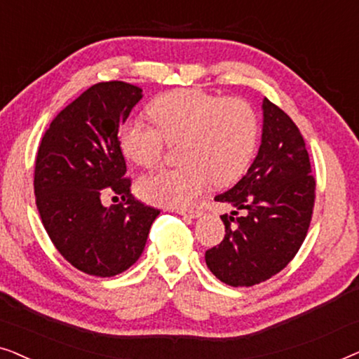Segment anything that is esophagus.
Masks as SVG:
<instances>
[{"label": "esophagus", "instance_id": "esophagus-1", "mask_svg": "<svg viewBox=\"0 0 359 359\" xmlns=\"http://www.w3.org/2000/svg\"><path fill=\"white\" fill-rule=\"evenodd\" d=\"M180 215H184V217H189V219H198L203 215V210L201 209H180L176 210Z\"/></svg>", "mask_w": 359, "mask_h": 359}]
</instances>
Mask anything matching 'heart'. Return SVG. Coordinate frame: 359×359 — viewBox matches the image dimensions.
<instances>
[{
	"mask_svg": "<svg viewBox=\"0 0 359 359\" xmlns=\"http://www.w3.org/2000/svg\"><path fill=\"white\" fill-rule=\"evenodd\" d=\"M155 127L127 121L121 149L134 163L151 168L163 156L165 144H180L178 168L160 170L139 181V193L151 204L186 208L209 184L224 186L243 175L258 140V117L248 102L222 100L188 88L156 97L150 106Z\"/></svg>",
	"mask_w": 359,
	"mask_h": 359,
	"instance_id": "obj_1",
	"label": "heart"
}]
</instances>
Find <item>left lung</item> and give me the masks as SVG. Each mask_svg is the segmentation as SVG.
Returning <instances> with one entry per match:
<instances>
[{
	"mask_svg": "<svg viewBox=\"0 0 359 359\" xmlns=\"http://www.w3.org/2000/svg\"><path fill=\"white\" fill-rule=\"evenodd\" d=\"M262 145L247 175L215 196L233 205L220 215L225 237L205 252V264L233 287L266 281L287 266L306 238L316 201V180L301 132L283 109L263 100ZM243 210L240 218L233 215Z\"/></svg>",
	"mask_w": 359,
	"mask_h": 359,
	"instance_id": "8db88e82",
	"label": "left lung"
}]
</instances>
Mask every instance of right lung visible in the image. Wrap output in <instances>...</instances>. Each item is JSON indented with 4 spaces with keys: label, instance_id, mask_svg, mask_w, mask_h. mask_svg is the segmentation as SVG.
<instances>
[{
    "label": "right lung",
    "instance_id": "obj_1",
    "mask_svg": "<svg viewBox=\"0 0 359 359\" xmlns=\"http://www.w3.org/2000/svg\"><path fill=\"white\" fill-rule=\"evenodd\" d=\"M140 100L139 86L96 83L58 112L39 145L34 193L43 227L62 257L91 276L129 269L160 214L124 178L119 129ZM104 195L120 204L104 206Z\"/></svg>",
    "mask_w": 359,
    "mask_h": 359
}]
</instances>
